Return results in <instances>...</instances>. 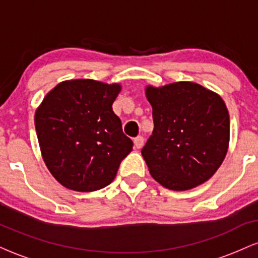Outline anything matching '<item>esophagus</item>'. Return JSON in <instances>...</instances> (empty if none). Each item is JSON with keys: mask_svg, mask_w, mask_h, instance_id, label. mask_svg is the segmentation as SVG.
<instances>
[{"mask_svg": "<svg viewBox=\"0 0 258 258\" xmlns=\"http://www.w3.org/2000/svg\"><path fill=\"white\" fill-rule=\"evenodd\" d=\"M133 142H135V147L137 148V149H141L144 144V138L142 137V136H138V137L135 138V141Z\"/></svg>", "mask_w": 258, "mask_h": 258, "instance_id": "esophagus-1", "label": "esophagus"}]
</instances>
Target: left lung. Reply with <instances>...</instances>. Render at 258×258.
<instances>
[{
    "label": "left lung",
    "mask_w": 258,
    "mask_h": 258,
    "mask_svg": "<svg viewBox=\"0 0 258 258\" xmlns=\"http://www.w3.org/2000/svg\"><path fill=\"white\" fill-rule=\"evenodd\" d=\"M154 130L142 149L153 178L172 190L206 182L223 162L229 114L218 94L193 82L147 88Z\"/></svg>",
    "instance_id": "1"
}]
</instances>
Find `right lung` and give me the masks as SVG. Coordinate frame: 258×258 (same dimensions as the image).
I'll use <instances>...</instances> for the list:
<instances>
[{
  "mask_svg": "<svg viewBox=\"0 0 258 258\" xmlns=\"http://www.w3.org/2000/svg\"><path fill=\"white\" fill-rule=\"evenodd\" d=\"M120 85L73 80L55 86L35 114L42 158L60 184L94 191L110 184L133 142L112 111Z\"/></svg>",
  "mask_w": 258,
  "mask_h": 258,
  "instance_id": "1",
  "label": "right lung"
}]
</instances>
